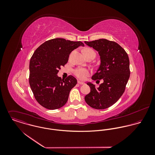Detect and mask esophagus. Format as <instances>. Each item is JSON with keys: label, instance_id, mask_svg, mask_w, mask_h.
Wrapping results in <instances>:
<instances>
[{"label": "esophagus", "instance_id": "1", "mask_svg": "<svg viewBox=\"0 0 155 155\" xmlns=\"http://www.w3.org/2000/svg\"><path fill=\"white\" fill-rule=\"evenodd\" d=\"M78 84H80V85H85V83H84V82H81V81H78Z\"/></svg>", "mask_w": 155, "mask_h": 155}]
</instances>
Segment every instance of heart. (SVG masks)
<instances>
[{"mask_svg": "<svg viewBox=\"0 0 155 155\" xmlns=\"http://www.w3.org/2000/svg\"><path fill=\"white\" fill-rule=\"evenodd\" d=\"M84 54L87 57L90 55H92L94 57H95V52L90 48H87L84 51ZM74 74L79 79L81 80H85L87 76H88L90 74V71L88 69L83 67H78L74 69Z\"/></svg>", "mask_w": 155, "mask_h": 155, "instance_id": "obj_1", "label": "heart"}]
</instances>
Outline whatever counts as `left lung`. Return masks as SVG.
Instances as JSON below:
<instances>
[{
  "instance_id": "8db88e82",
  "label": "left lung",
  "mask_w": 155,
  "mask_h": 155,
  "mask_svg": "<svg viewBox=\"0 0 155 155\" xmlns=\"http://www.w3.org/2000/svg\"><path fill=\"white\" fill-rule=\"evenodd\" d=\"M85 43L97 50L101 58V64L92 79L104 81L98 88L87 83L91 92L85 100L94 109H105L114 104L125 92L130 76L129 57L125 49L114 41L100 39Z\"/></svg>"
}]
</instances>
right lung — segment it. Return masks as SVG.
<instances>
[{
    "mask_svg": "<svg viewBox=\"0 0 155 155\" xmlns=\"http://www.w3.org/2000/svg\"><path fill=\"white\" fill-rule=\"evenodd\" d=\"M79 46L84 44L81 41L52 39L40 45L31 57L30 86L36 101L45 108L55 110L66 104L77 80L71 75L62 79L57 73L66 64L71 52Z\"/></svg>",
    "mask_w": 155,
    "mask_h": 155,
    "instance_id": "obj_1",
    "label": "right lung"
}]
</instances>
